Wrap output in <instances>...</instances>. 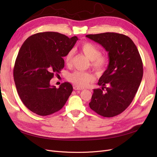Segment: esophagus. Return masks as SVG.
<instances>
[{
  "mask_svg": "<svg viewBox=\"0 0 157 157\" xmlns=\"http://www.w3.org/2000/svg\"><path fill=\"white\" fill-rule=\"evenodd\" d=\"M73 88H74V90H82L84 89L83 88L79 87V86H73Z\"/></svg>",
  "mask_w": 157,
  "mask_h": 157,
  "instance_id": "34e87169",
  "label": "esophagus"
}]
</instances>
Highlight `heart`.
<instances>
[{"mask_svg": "<svg viewBox=\"0 0 157 157\" xmlns=\"http://www.w3.org/2000/svg\"><path fill=\"white\" fill-rule=\"evenodd\" d=\"M80 51L90 61L91 67L98 73H101L105 69L108 64L107 57L101 55V52L98 47L89 42H85L80 46ZM73 56V51L70 50L65 56V62L67 65L72 63ZM70 82L74 84L75 86L79 87L86 86L89 83L92 82L94 76L90 72H81L75 71L68 76Z\"/></svg>", "mask_w": 157, "mask_h": 157, "instance_id": "heart-1", "label": "heart"}]
</instances>
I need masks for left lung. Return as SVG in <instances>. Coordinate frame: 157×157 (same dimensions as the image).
<instances>
[{"label": "left lung", "instance_id": "obj_1", "mask_svg": "<svg viewBox=\"0 0 157 157\" xmlns=\"http://www.w3.org/2000/svg\"><path fill=\"white\" fill-rule=\"evenodd\" d=\"M86 36L108 52L109 62L94 90L90 107L98 115L113 117L130 105L143 77V63L136 46L128 36L104 33ZM105 92H104V90Z\"/></svg>", "mask_w": 157, "mask_h": 157}]
</instances>
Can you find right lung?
I'll list each match as a JSON object with an SVG mask.
<instances>
[{"mask_svg":"<svg viewBox=\"0 0 157 157\" xmlns=\"http://www.w3.org/2000/svg\"><path fill=\"white\" fill-rule=\"evenodd\" d=\"M78 38L69 39L57 32H43L31 35L23 42L13 68L17 94L25 107L40 116L59 111L73 92L66 82L58 88L50 85L55 73L64 67L67 52Z\"/></svg>","mask_w":157,"mask_h":157,"instance_id":"add662e5","label":"right lung"}]
</instances>
